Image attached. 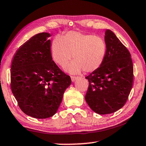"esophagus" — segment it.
<instances>
[{
  "label": "esophagus",
  "mask_w": 146,
  "mask_h": 146,
  "mask_svg": "<svg viewBox=\"0 0 146 146\" xmlns=\"http://www.w3.org/2000/svg\"><path fill=\"white\" fill-rule=\"evenodd\" d=\"M71 78L72 82H75V79H77V77H75V76H71Z\"/></svg>",
  "instance_id": "esophagus-1"
}]
</instances>
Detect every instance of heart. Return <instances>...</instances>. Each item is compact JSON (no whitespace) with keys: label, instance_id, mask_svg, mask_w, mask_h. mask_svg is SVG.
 <instances>
[{"label":"heart","instance_id":"heart-1","mask_svg":"<svg viewBox=\"0 0 146 146\" xmlns=\"http://www.w3.org/2000/svg\"><path fill=\"white\" fill-rule=\"evenodd\" d=\"M106 50L102 38L76 31H70L54 38L50 44L52 58L60 67H64L73 56L74 60L67 67L72 73L82 70L91 73L99 69L104 61Z\"/></svg>","mask_w":146,"mask_h":146}]
</instances>
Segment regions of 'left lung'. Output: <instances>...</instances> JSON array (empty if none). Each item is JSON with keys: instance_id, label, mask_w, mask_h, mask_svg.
<instances>
[{"instance_id": "obj_1", "label": "left lung", "mask_w": 146, "mask_h": 146, "mask_svg": "<svg viewBox=\"0 0 146 146\" xmlns=\"http://www.w3.org/2000/svg\"><path fill=\"white\" fill-rule=\"evenodd\" d=\"M106 54L101 67L87 76L85 99L100 114L114 112L124 106L133 86V64L128 49L112 31L105 32Z\"/></svg>"}]
</instances>
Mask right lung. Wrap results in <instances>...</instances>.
<instances>
[{
	"label": "right lung",
	"instance_id": "right-lung-1",
	"mask_svg": "<svg viewBox=\"0 0 146 146\" xmlns=\"http://www.w3.org/2000/svg\"><path fill=\"white\" fill-rule=\"evenodd\" d=\"M50 35L40 33L21 45L13 58L11 88L20 109L36 119L56 113L64 92L71 84L52 60Z\"/></svg>",
	"mask_w": 146,
	"mask_h": 146
}]
</instances>
